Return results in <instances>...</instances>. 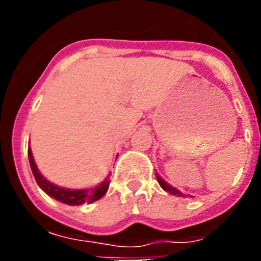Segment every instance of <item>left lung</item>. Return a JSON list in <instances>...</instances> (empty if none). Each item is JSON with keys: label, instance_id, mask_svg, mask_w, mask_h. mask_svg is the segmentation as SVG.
Here are the masks:
<instances>
[{"label": "left lung", "instance_id": "obj_1", "mask_svg": "<svg viewBox=\"0 0 261 261\" xmlns=\"http://www.w3.org/2000/svg\"><path fill=\"white\" fill-rule=\"evenodd\" d=\"M156 180H158L159 186L162 187L163 190H165L166 192H168V193H170V195H175V196H181V197H186V195H183V193H181L180 191H179V190H176V188H175V187L170 186V184H168L167 181H165V180H163L162 177L159 176L158 174H156Z\"/></svg>", "mask_w": 261, "mask_h": 261}]
</instances>
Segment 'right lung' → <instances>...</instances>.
<instances>
[{
  "label": "right lung",
  "instance_id": "right-lung-1",
  "mask_svg": "<svg viewBox=\"0 0 261 261\" xmlns=\"http://www.w3.org/2000/svg\"><path fill=\"white\" fill-rule=\"evenodd\" d=\"M29 161L30 166H31L32 174L35 177L36 183L40 187L41 190L44 191L48 196L53 197V199L59 200L60 202L68 205H82L85 202H94L96 200L102 199L105 193L107 192L108 186H110V177H106L102 183L96 186L95 188H90V190H68V188H62V187L56 186V184L50 183L45 179L43 175L39 171L38 166H36L34 156H32V151L29 147Z\"/></svg>",
  "mask_w": 261,
  "mask_h": 261
}]
</instances>
